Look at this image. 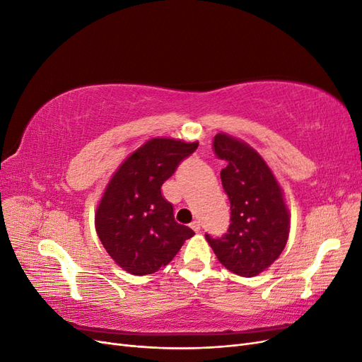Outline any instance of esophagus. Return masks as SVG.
Wrapping results in <instances>:
<instances>
[{"label":"esophagus","instance_id":"34e87169","mask_svg":"<svg viewBox=\"0 0 362 362\" xmlns=\"http://www.w3.org/2000/svg\"><path fill=\"white\" fill-rule=\"evenodd\" d=\"M190 228L193 229L194 233H199V231H201V222H199V221L192 222V223H190Z\"/></svg>","mask_w":362,"mask_h":362}]
</instances>
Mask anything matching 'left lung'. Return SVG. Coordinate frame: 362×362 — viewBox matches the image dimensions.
I'll return each mask as SVG.
<instances>
[{
	"instance_id": "8db88e82",
	"label": "left lung",
	"mask_w": 362,
	"mask_h": 362,
	"mask_svg": "<svg viewBox=\"0 0 362 362\" xmlns=\"http://www.w3.org/2000/svg\"><path fill=\"white\" fill-rule=\"evenodd\" d=\"M231 204V223L222 237L205 234L217 259L235 275L250 278L266 270L287 245L290 214L272 170L245 141L218 133L213 140Z\"/></svg>"
}]
</instances>
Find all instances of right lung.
I'll list each match as a JSON object with an SVG mask.
<instances>
[{"label":"right lung","instance_id":"add662e5","mask_svg":"<svg viewBox=\"0 0 362 362\" xmlns=\"http://www.w3.org/2000/svg\"><path fill=\"white\" fill-rule=\"evenodd\" d=\"M198 145L151 139L108 182L95 216L96 233L108 255L128 273L141 276L168 266L193 237V229L175 222L161 185Z\"/></svg>","mask_w":362,"mask_h":362}]
</instances>
